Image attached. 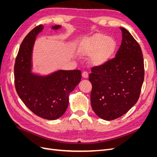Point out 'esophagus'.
Returning <instances> with one entry per match:
<instances>
[{"instance_id": "esophagus-1", "label": "esophagus", "mask_w": 157, "mask_h": 157, "mask_svg": "<svg viewBox=\"0 0 157 157\" xmlns=\"http://www.w3.org/2000/svg\"><path fill=\"white\" fill-rule=\"evenodd\" d=\"M82 76L83 78H86L88 77V73L87 72V71H84V72L82 73Z\"/></svg>"}]
</instances>
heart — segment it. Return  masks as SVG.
<instances>
[{"label": "heart", "instance_id": "b5f03b06", "mask_svg": "<svg viewBox=\"0 0 157 157\" xmlns=\"http://www.w3.org/2000/svg\"><path fill=\"white\" fill-rule=\"evenodd\" d=\"M117 47V42L114 38L99 33L82 42L78 46V51L82 56L93 54L92 63L96 66H101L111 58Z\"/></svg>", "mask_w": 157, "mask_h": 157}]
</instances>
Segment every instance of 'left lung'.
Returning a JSON list of instances; mask_svg holds the SVG:
<instances>
[{
  "label": "left lung",
  "mask_w": 157,
  "mask_h": 157,
  "mask_svg": "<svg viewBox=\"0 0 157 157\" xmlns=\"http://www.w3.org/2000/svg\"><path fill=\"white\" fill-rule=\"evenodd\" d=\"M115 58L94 67L89 75L93 111L105 121L124 115L137 103L144 80V63L140 46L125 28Z\"/></svg>",
  "instance_id": "left-lung-1"
}]
</instances>
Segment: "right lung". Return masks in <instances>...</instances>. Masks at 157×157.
<instances>
[{
    "instance_id": "add662e5",
    "label": "right lung",
    "mask_w": 157,
    "mask_h": 157,
    "mask_svg": "<svg viewBox=\"0 0 157 157\" xmlns=\"http://www.w3.org/2000/svg\"><path fill=\"white\" fill-rule=\"evenodd\" d=\"M61 27L56 25L52 29ZM43 29L42 25L35 27L23 39L14 65V79L16 92L25 105L36 115L53 121L67 110L69 94L80 82L81 71L58 70L47 75L32 72L33 46Z\"/></svg>"
}]
</instances>
